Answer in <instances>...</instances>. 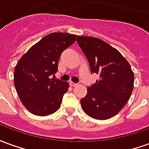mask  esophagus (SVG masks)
<instances>
[{"instance_id": "esophagus-1", "label": "esophagus", "mask_w": 149, "mask_h": 149, "mask_svg": "<svg viewBox=\"0 0 149 149\" xmlns=\"http://www.w3.org/2000/svg\"><path fill=\"white\" fill-rule=\"evenodd\" d=\"M69 85H70L71 87H74V86L77 85V84L74 83V82H72V81H70V82H69Z\"/></svg>"}]
</instances>
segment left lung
Instances as JSON below:
<instances>
[{
  "mask_svg": "<svg viewBox=\"0 0 149 149\" xmlns=\"http://www.w3.org/2000/svg\"><path fill=\"white\" fill-rule=\"evenodd\" d=\"M78 45L89 63L92 73L100 80L87 88L81 100L84 112L97 120L116 115L129 100L133 89L134 73L128 61L117 49L96 37H77Z\"/></svg>",
  "mask_w": 149,
  "mask_h": 149,
  "instance_id": "8db88e82",
  "label": "left lung"
}]
</instances>
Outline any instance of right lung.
Returning a JSON list of instances; mask_svg holds the SVG:
<instances>
[{"label":"right lung","mask_w":149,"mask_h":149,"mask_svg":"<svg viewBox=\"0 0 149 149\" xmlns=\"http://www.w3.org/2000/svg\"><path fill=\"white\" fill-rule=\"evenodd\" d=\"M76 35L53 33L32 46L14 69V85L21 103L34 115L48 116L61 107L68 83L49 76L58 70L63 51L76 40Z\"/></svg>","instance_id":"1"}]
</instances>
